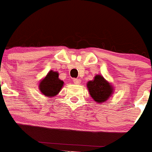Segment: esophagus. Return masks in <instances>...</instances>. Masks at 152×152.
Instances as JSON below:
<instances>
[{
    "mask_svg": "<svg viewBox=\"0 0 152 152\" xmlns=\"http://www.w3.org/2000/svg\"><path fill=\"white\" fill-rule=\"evenodd\" d=\"M74 83H75V84H80V79H77V78H75L73 80Z\"/></svg>",
    "mask_w": 152,
    "mask_h": 152,
    "instance_id": "1",
    "label": "esophagus"
}]
</instances>
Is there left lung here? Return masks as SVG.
Wrapping results in <instances>:
<instances>
[{
    "label": "left lung",
    "mask_w": 152,
    "mask_h": 152,
    "mask_svg": "<svg viewBox=\"0 0 152 152\" xmlns=\"http://www.w3.org/2000/svg\"><path fill=\"white\" fill-rule=\"evenodd\" d=\"M90 94L96 103L106 102L113 92V88L100 75H96L94 80L87 84Z\"/></svg>",
    "instance_id": "1"
}]
</instances>
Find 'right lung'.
<instances>
[{"mask_svg":"<svg viewBox=\"0 0 152 152\" xmlns=\"http://www.w3.org/2000/svg\"><path fill=\"white\" fill-rule=\"evenodd\" d=\"M63 84V80L58 78V73L54 71H50L39 82V89L43 95L52 97L59 93Z\"/></svg>","mask_w":152,"mask_h":152,"instance_id":"add662e5","label":"right lung"}]
</instances>
